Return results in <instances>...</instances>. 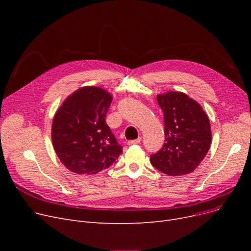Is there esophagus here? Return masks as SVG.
Masks as SVG:
<instances>
[{"label":"esophagus","instance_id":"esophagus-1","mask_svg":"<svg viewBox=\"0 0 251 251\" xmlns=\"http://www.w3.org/2000/svg\"><path fill=\"white\" fill-rule=\"evenodd\" d=\"M140 141H141V137H138V138H136L134 140L128 141V144H129V146H133V144H138Z\"/></svg>","mask_w":251,"mask_h":251}]
</instances>
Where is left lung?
<instances>
[{
    "label": "left lung",
    "mask_w": 251,
    "mask_h": 251,
    "mask_svg": "<svg viewBox=\"0 0 251 251\" xmlns=\"http://www.w3.org/2000/svg\"><path fill=\"white\" fill-rule=\"evenodd\" d=\"M164 112L165 142L151 155V163L170 176H182L195 170L212 143L208 117L201 104L179 91L157 95Z\"/></svg>",
    "instance_id": "left-lung-1"
}]
</instances>
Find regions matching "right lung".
Returning <instances> with one entry per match:
<instances>
[{
    "mask_svg": "<svg viewBox=\"0 0 251 251\" xmlns=\"http://www.w3.org/2000/svg\"><path fill=\"white\" fill-rule=\"evenodd\" d=\"M113 100L107 90L84 86L66 99L51 124L52 147L62 164L76 174L110 168L123 151L105 123Z\"/></svg>",
    "mask_w": 251,
    "mask_h": 251,
    "instance_id": "right-lung-1",
    "label": "right lung"
}]
</instances>
